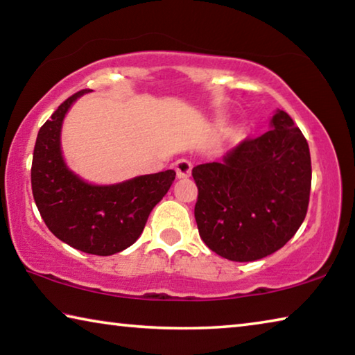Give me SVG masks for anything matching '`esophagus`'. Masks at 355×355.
<instances>
[{"label":"esophagus","mask_w":355,"mask_h":355,"mask_svg":"<svg viewBox=\"0 0 355 355\" xmlns=\"http://www.w3.org/2000/svg\"><path fill=\"white\" fill-rule=\"evenodd\" d=\"M175 171H177L178 178H188L191 175L192 164L188 159H178L175 163Z\"/></svg>","instance_id":"obj_1"}]
</instances>
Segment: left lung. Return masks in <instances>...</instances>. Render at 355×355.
I'll return each mask as SVG.
<instances>
[{
  "instance_id": "1",
  "label": "left lung",
  "mask_w": 355,
  "mask_h": 355,
  "mask_svg": "<svg viewBox=\"0 0 355 355\" xmlns=\"http://www.w3.org/2000/svg\"><path fill=\"white\" fill-rule=\"evenodd\" d=\"M194 216L209 249L232 261H255L290 241L307 214L311 159L307 139L285 111L271 130L244 139L220 163L192 169Z\"/></svg>"
}]
</instances>
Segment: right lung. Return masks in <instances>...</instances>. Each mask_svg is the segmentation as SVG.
Here are the masks:
<instances>
[{
	"label": "right lung",
	"instance_id": "right-lung-1",
	"mask_svg": "<svg viewBox=\"0 0 355 355\" xmlns=\"http://www.w3.org/2000/svg\"><path fill=\"white\" fill-rule=\"evenodd\" d=\"M86 92L71 95L42 125L33 155L31 186L35 205L53 235L73 249L106 257L136 243L175 172L150 173L110 186L91 184L71 172L61 152L62 120Z\"/></svg>",
	"mask_w": 355,
	"mask_h": 355
}]
</instances>
